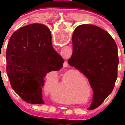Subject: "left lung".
<instances>
[{"label": "left lung", "mask_w": 125, "mask_h": 125, "mask_svg": "<svg viewBox=\"0 0 125 125\" xmlns=\"http://www.w3.org/2000/svg\"><path fill=\"white\" fill-rule=\"evenodd\" d=\"M73 54L68 64L86 76L93 91L92 109L100 106L112 92L118 77V48L106 31L83 24L73 34Z\"/></svg>", "instance_id": "8db88e82"}]
</instances>
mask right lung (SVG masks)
Masks as SVG:
<instances>
[{
	"label": "right lung",
	"mask_w": 125,
	"mask_h": 125,
	"mask_svg": "<svg viewBox=\"0 0 125 125\" xmlns=\"http://www.w3.org/2000/svg\"><path fill=\"white\" fill-rule=\"evenodd\" d=\"M7 74L15 92L24 101L43 104L46 74L62 68L64 59L54 49L46 25L32 24L19 29L9 41Z\"/></svg>",
	"instance_id": "add662e5"
}]
</instances>
